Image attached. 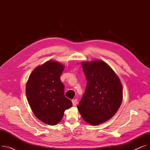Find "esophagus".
Here are the masks:
<instances>
[{"label":"esophagus","mask_w":150,"mask_h":150,"mask_svg":"<svg viewBox=\"0 0 150 150\" xmlns=\"http://www.w3.org/2000/svg\"><path fill=\"white\" fill-rule=\"evenodd\" d=\"M77 103H78V100L76 98L72 100V104L74 106H76Z\"/></svg>","instance_id":"1"}]
</instances>
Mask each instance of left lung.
<instances>
[{
	"label": "left lung",
	"mask_w": 150,
	"mask_h": 150,
	"mask_svg": "<svg viewBox=\"0 0 150 150\" xmlns=\"http://www.w3.org/2000/svg\"><path fill=\"white\" fill-rule=\"evenodd\" d=\"M87 84L77 108L84 120L97 125L112 117L123 98L122 85L116 74L102 61L83 62Z\"/></svg>",
	"instance_id": "left-lung-1"
}]
</instances>
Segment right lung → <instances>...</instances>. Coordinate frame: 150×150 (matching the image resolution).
<instances>
[{
  "label": "right lung",
  "mask_w": 150,
  "mask_h": 150,
  "mask_svg": "<svg viewBox=\"0 0 150 150\" xmlns=\"http://www.w3.org/2000/svg\"><path fill=\"white\" fill-rule=\"evenodd\" d=\"M64 69L60 63L47 61L33 71L27 83L26 96L31 110L38 119L49 125L59 122L65 110L72 106L64 96L60 80Z\"/></svg>",
  "instance_id": "add662e5"
}]
</instances>
